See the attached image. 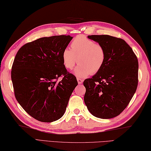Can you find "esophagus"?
Here are the masks:
<instances>
[{
	"mask_svg": "<svg viewBox=\"0 0 151 151\" xmlns=\"http://www.w3.org/2000/svg\"><path fill=\"white\" fill-rule=\"evenodd\" d=\"M77 80H78V84H81L82 83H83V80L81 79L80 78H77Z\"/></svg>",
	"mask_w": 151,
	"mask_h": 151,
	"instance_id": "esophagus-1",
	"label": "esophagus"
}]
</instances>
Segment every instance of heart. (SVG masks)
Returning a JSON list of instances; mask_svg holds the SVG:
<instances>
[{"instance_id":"obj_1","label":"heart","mask_w":151,"mask_h":151,"mask_svg":"<svg viewBox=\"0 0 151 151\" xmlns=\"http://www.w3.org/2000/svg\"><path fill=\"white\" fill-rule=\"evenodd\" d=\"M70 46L71 50L66 47L63 51V63L66 69L71 70L78 61L79 65L73 71L76 76L85 78L95 74L103 67L106 54L102 45L79 35L72 41Z\"/></svg>"}]
</instances>
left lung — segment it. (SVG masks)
Here are the masks:
<instances>
[{
  "label": "left lung",
  "mask_w": 151,
  "mask_h": 151,
  "mask_svg": "<svg viewBox=\"0 0 151 151\" xmlns=\"http://www.w3.org/2000/svg\"><path fill=\"white\" fill-rule=\"evenodd\" d=\"M87 37L103 45L106 57L100 71L83 82L85 104L96 117H115L127 107L136 91L139 67L137 57L122 39L109 35Z\"/></svg>",
  "instance_id": "1"
}]
</instances>
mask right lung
Masks as SVG:
<instances>
[{
	"label": "right lung",
	"mask_w": 151,
	"mask_h": 151,
	"mask_svg": "<svg viewBox=\"0 0 151 151\" xmlns=\"http://www.w3.org/2000/svg\"><path fill=\"white\" fill-rule=\"evenodd\" d=\"M72 38L69 35L44 37L24 44L15 55L11 72L15 98L39 121L51 122L62 117L78 84L62 59ZM61 75L63 79L57 82Z\"/></svg>",
	"instance_id": "1"
}]
</instances>
